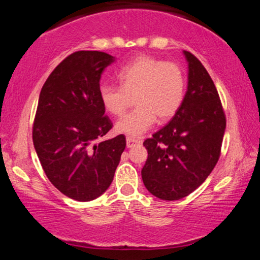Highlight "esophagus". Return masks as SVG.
<instances>
[{"mask_svg": "<svg viewBox=\"0 0 260 260\" xmlns=\"http://www.w3.org/2000/svg\"><path fill=\"white\" fill-rule=\"evenodd\" d=\"M141 138L138 137H131V136H127L126 137V145L127 148H131L133 145H135L136 143H141Z\"/></svg>", "mask_w": 260, "mask_h": 260, "instance_id": "34e87169", "label": "esophagus"}]
</instances>
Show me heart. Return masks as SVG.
<instances>
[{
    "instance_id": "obj_1",
    "label": "heart",
    "mask_w": 260,
    "mask_h": 260,
    "mask_svg": "<svg viewBox=\"0 0 260 260\" xmlns=\"http://www.w3.org/2000/svg\"><path fill=\"white\" fill-rule=\"evenodd\" d=\"M119 87L103 84L99 99L106 112L122 116L134 98L136 109L116 123V131L140 136L154 125L156 117L166 122L175 116L186 93V76L174 62L142 55L117 73Z\"/></svg>"
}]
</instances>
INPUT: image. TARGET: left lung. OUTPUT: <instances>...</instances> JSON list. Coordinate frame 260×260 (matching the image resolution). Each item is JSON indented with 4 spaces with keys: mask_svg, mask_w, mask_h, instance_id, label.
Segmentation results:
<instances>
[{
    "mask_svg": "<svg viewBox=\"0 0 260 260\" xmlns=\"http://www.w3.org/2000/svg\"><path fill=\"white\" fill-rule=\"evenodd\" d=\"M188 87L173 119L147 138L142 169L147 189L161 200H180L200 187L219 161L226 116L211 76L197 56L184 51Z\"/></svg>",
    "mask_w": 260,
    "mask_h": 260,
    "instance_id": "1",
    "label": "left lung"
}]
</instances>
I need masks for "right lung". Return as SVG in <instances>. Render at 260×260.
<instances>
[{
    "mask_svg": "<svg viewBox=\"0 0 260 260\" xmlns=\"http://www.w3.org/2000/svg\"><path fill=\"white\" fill-rule=\"evenodd\" d=\"M113 61L104 52H74L49 74L39 97L34 148L53 186L77 201L108 189L126 145L124 135L101 141L113 125L99 99V80Z\"/></svg>",
    "mask_w": 260,
    "mask_h": 260,
    "instance_id": "obj_1",
    "label": "right lung"
}]
</instances>
